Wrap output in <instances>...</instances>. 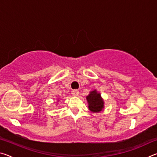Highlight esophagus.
Returning a JSON list of instances; mask_svg holds the SVG:
<instances>
[{
  "instance_id": "esophagus-1",
  "label": "esophagus",
  "mask_w": 157,
  "mask_h": 157,
  "mask_svg": "<svg viewBox=\"0 0 157 157\" xmlns=\"http://www.w3.org/2000/svg\"><path fill=\"white\" fill-rule=\"evenodd\" d=\"M72 95H73V96H78V95H79V91H78V90H73L72 91Z\"/></svg>"
}]
</instances>
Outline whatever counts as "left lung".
Instances as JSON below:
<instances>
[{
	"instance_id": "8db88e82",
	"label": "left lung",
	"mask_w": 157,
	"mask_h": 157,
	"mask_svg": "<svg viewBox=\"0 0 157 157\" xmlns=\"http://www.w3.org/2000/svg\"><path fill=\"white\" fill-rule=\"evenodd\" d=\"M86 100L89 104V110L94 113H98L102 111L104 108V101H103L100 93L96 90L91 91Z\"/></svg>"
}]
</instances>
